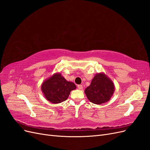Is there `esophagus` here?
Returning <instances> with one entry per match:
<instances>
[{
    "label": "esophagus",
    "mask_w": 150,
    "mask_h": 150,
    "mask_svg": "<svg viewBox=\"0 0 150 150\" xmlns=\"http://www.w3.org/2000/svg\"><path fill=\"white\" fill-rule=\"evenodd\" d=\"M78 89H82L83 88V85H81V84L78 85Z\"/></svg>",
    "instance_id": "1"
}]
</instances>
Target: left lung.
Returning a JSON list of instances; mask_svg holds the SVG:
<instances>
[{
  "label": "left lung",
  "instance_id": "left-lung-1",
  "mask_svg": "<svg viewBox=\"0 0 150 150\" xmlns=\"http://www.w3.org/2000/svg\"><path fill=\"white\" fill-rule=\"evenodd\" d=\"M115 91V84L111 79L104 72H100L94 76L84 93L90 102L101 104L110 101Z\"/></svg>",
  "mask_w": 150,
  "mask_h": 150
}]
</instances>
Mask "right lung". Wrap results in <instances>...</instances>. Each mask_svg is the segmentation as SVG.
Segmentation results:
<instances>
[{"label":"right lung","mask_w":150,"mask_h":150,"mask_svg":"<svg viewBox=\"0 0 150 150\" xmlns=\"http://www.w3.org/2000/svg\"><path fill=\"white\" fill-rule=\"evenodd\" d=\"M76 86L67 81L59 72L54 74L42 83L41 90L47 100L53 104L66 101Z\"/></svg>","instance_id":"add662e5"}]
</instances>
